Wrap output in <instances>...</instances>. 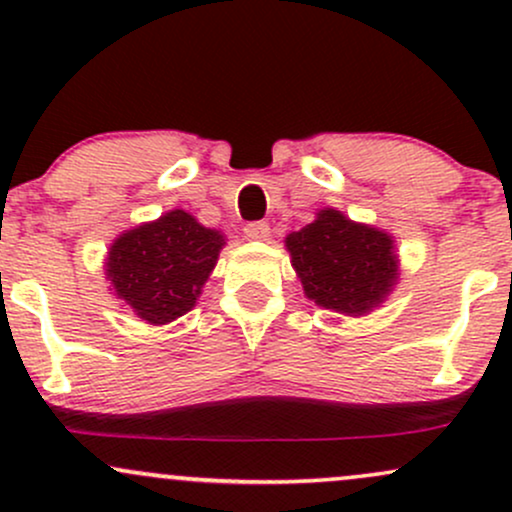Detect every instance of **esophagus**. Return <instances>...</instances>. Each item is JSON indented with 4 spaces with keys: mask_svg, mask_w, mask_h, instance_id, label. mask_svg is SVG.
Segmentation results:
<instances>
[{
    "mask_svg": "<svg viewBox=\"0 0 512 512\" xmlns=\"http://www.w3.org/2000/svg\"><path fill=\"white\" fill-rule=\"evenodd\" d=\"M245 238L248 240H267L269 238V226L264 221H255V223H248V226L243 228Z\"/></svg>",
    "mask_w": 512,
    "mask_h": 512,
    "instance_id": "1",
    "label": "esophagus"
}]
</instances>
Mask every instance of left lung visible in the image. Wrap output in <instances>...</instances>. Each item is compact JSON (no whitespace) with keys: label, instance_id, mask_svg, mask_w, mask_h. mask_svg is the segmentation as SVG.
<instances>
[{"label":"left lung","instance_id":"obj_1","mask_svg":"<svg viewBox=\"0 0 512 512\" xmlns=\"http://www.w3.org/2000/svg\"><path fill=\"white\" fill-rule=\"evenodd\" d=\"M284 243L305 296L334 313L368 315L399 281L395 238L339 209H320L313 223L289 233Z\"/></svg>","mask_w":512,"mask_h":512}]
</instances>
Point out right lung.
I'll return each mask as SVG.
<instances>
[{
  "instance_id": "obj_1",
  "label": "right lung",
  "mask_w": 512,
  "mask_h": 512,
  "mask_svg": "<svg viewBox=\"0 0 512 512\" xmlns=\"http://www.w3.org/2000/svg\"><path fill=\"white\" fill-rule=\"evenodd\" d=\"M226 236L190 211L170 209L110 243L105 279L115 298L149 325H168L195 308Z\"/></svg>"
}]
</instances>
